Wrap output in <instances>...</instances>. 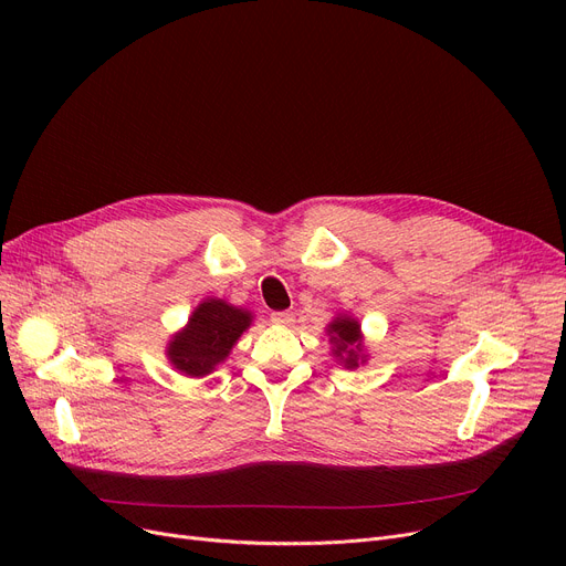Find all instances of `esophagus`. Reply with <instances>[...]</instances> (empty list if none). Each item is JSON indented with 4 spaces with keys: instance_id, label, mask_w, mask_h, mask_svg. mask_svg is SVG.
Wrapping results in <instances>:
<instances>
[{
    "instance_id": "obj_1",
    "label": "esophagus",
    "mask_w": 566,
    "mask_h": 566,
    "mask_svg": "<svg viewBox=\"0 0 566 566\" xmlns=\"http://www.w3.org/2000/svg\"><path fill=\"white\" fill-rule=\"evenodd\" d=\"M271 321L277 325H291L293 323V314L291 312H273Z\"/></svg>"
}]
</instances>
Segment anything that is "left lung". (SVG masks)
<instances>
[{
    "label": "left lung",
    "mask_w": 566,
    "mask_h": 566,
    "mask_svg": "<svg viewBox=\"0 0 566 566\" xmlns=\"http://www.w3.org/2000/svg\"><path fill=\"white\" fill-rule=\"evenodd\" d=\"M331 342L335 344V355L344 360L346 367H358V353H360V325L348 316H339L328 325Z\"/></svg>",
    "instance_id": "obj_1"
}]
</instances>
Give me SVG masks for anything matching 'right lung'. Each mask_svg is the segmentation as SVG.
<instances>
[{"label": "right lung", "instance_id": "add662e5", "mask_svg": "<svg viewBox=\"0 0 566 566\" xmlns=\"http://www.w3.org/2000/svg\"><path fill=\"white\" fill-rule=\"evenodd\" d=\"M250 314L222 301L201 303L184 333L169 344L171 365L188 376H206L220 365L231 346L250 328Z\"/></svg>", "mask_w": 566, "mask_h": 566}]
</instances>
